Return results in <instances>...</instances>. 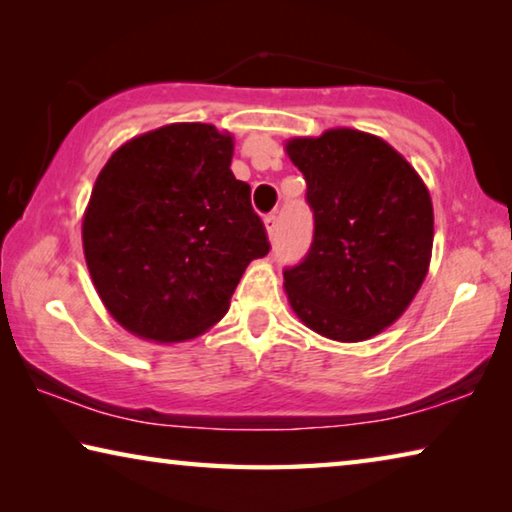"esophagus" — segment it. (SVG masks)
Wrapping results in <instances>:
<instances>
[{"mask_svg":"<svg viewBox=\"0 0 512 512\" xmlns=\"http://www.w3.org/2000/svg\"><path fill=\"white\" fill-rule=\"evenodd\" d=\"M264 223H266L268 237H275V232H277V216L275 214H268L266 219H264Z\"/></svg>","mask_w":512,"mask_h":512,"instance_id":"34e87169","label":"esophagus"}]
</instances>
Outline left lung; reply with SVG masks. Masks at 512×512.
Wrapping results in <instances>:
<instances>
[{
    "instance_id": "left-lung-1",
    "label": "left lung",
    "mask_w": 512,
    "mask_h": 512,
    "mask_svg": "<svg viewBox=\"0 0 512 512\" xmlns=\"http://www.w3.org/2000/svg\"><path fill=\"white\" fill-rule=\"evenodd\" d=\"M287 153L314 212L305 259L284 268L291 307L320 336L366 341L404 314L424 282L431 196L391 144L352 128L296 137Z\"/></svg>"
}]
</instances>
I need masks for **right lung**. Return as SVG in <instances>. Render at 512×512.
Masks as SVG:
<instances>
[{
  "label": "right lung",
  "instance_id": "obj_1",
  "mask_svg": "<svg viewBox=\"0 0 512 512\" xmlns=\"http://www.w3.org/2000/svg\"><path fill=\"white\" fill-rule=\"evenodd\" d=\"M232 137L169 124L112 153L83 219L94 287L121 327L171 343L225 316L246 266L268 255L250 185L230 171Z\"/></svg>",
  "mask_w": 512,
  "mask_h": 512
}]
</instances>
